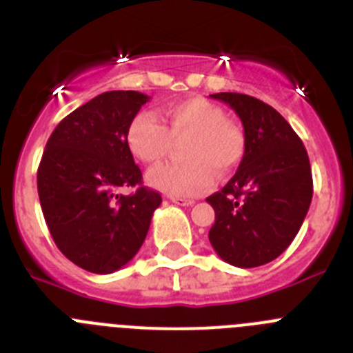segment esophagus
I'll return each mask as SVG.
<instances>
[{
  "label": "esophagus",
  "instance_id": "obj_1",
  "mask_svg": "<svg viewBox=\"0 0 353 353\" xmlns=\"http://www.w3.org/2000/svg\"><path fill=\"white\" fill-rule=\"evenodd\" d=\"M170 200H172L176 205H181V207H190L195 203L192 199H181V196H170Z\"/></svg>",
  "mask_w": 353,
  "mask_h": 353
}]
</instances>
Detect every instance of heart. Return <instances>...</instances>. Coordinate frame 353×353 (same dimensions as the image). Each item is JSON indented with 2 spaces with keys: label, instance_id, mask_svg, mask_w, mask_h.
I'll list each match as a JSON object with an SVG mask.
<instances>
[{
  "label": "heart",
  "instance_id": "heart-1",
  "mask_svg": "<svg viewBox=\"0 0 353 353\" xmlns=\"http://www.w3.org/2000/svg\"><path fill=\"white\" fill-rule=\"evenodd\" d=\"M167 127L151 111H139L127 127V144L134 157L148 165L165 158L170 137H186L181 163H165L148 172V183L172 196H195L228 176L243 157L242 132L226 120V113L203 97L170 102L163 110Z\"/></svg>",
  "mask_w": 353,
  "mask_h": 353
}]
</instances>
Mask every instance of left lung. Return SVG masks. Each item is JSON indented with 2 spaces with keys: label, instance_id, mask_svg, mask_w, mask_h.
Returning a JSON list of instances; mask_svg holds the SVG:
<instances>
[{
  "label": "left lung",
  "instance_id": "left-lung-1",
  "mask_svg": "<svg viewBox=\"0 0 353 353\" xmlns=\"http://www.w3.org/2000/svg\"><path fill=\"white\" fill-rule=\"evenodd\" d=\"M210 97L239 114L245 150L235 176L207 199L216 212L209 240L230 265H266L291 245L308 212L314 195L308 153L288 120L266 102L235 92Z\"/></svg>",
  "mask_w": 353,
  "mask_h": 353
}]
</instances>
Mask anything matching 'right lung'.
Returning <instances> with one entry per match:
<instances>
[{
    "instance_id": "add662e5",
    "label": "right lung",
    "mask_w": 353,
    "mask_h": 353,
    "mask_svg": "<svg viewBox=\"0 0 353 353\" xmlns=\"http://www.w3.org/2000/svg\"><path fill=\"white\" fill-rule=\"evenodd\" d=\"M150 101L136 90H111L69 113L52 132L38 167L43 216L59 251L92 273H113L143 245L161 203L143 186L127 144V127ZM121 185L136 187L118 196Z\"/></svg>"
}]
</instances>
